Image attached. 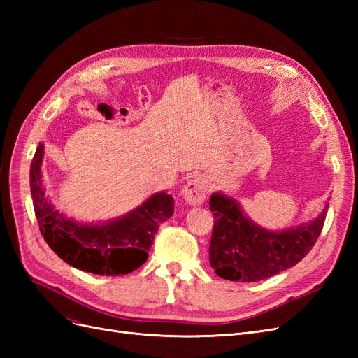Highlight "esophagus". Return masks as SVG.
<instances>
[{"mask_svg":"<svg viewBox=\"0 0 358 358\" xmlns=\"http://www.w3.org/2000/svg\"><path fill=\"white\" fill-rule=\"evenodd\" d=\"M209 191V182L203 176L192 178L182 189V197L191 206H200Z\"/></svg>","mask_w":358,"mask_h":358,"instance_id":"obj_1","label":"esophagus"}]
</instances>
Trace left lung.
Segmentation results:
<instances>
[{"label":"left lung","mask_w":358,"mask_h":358,"mask_svg":"<svg viewBox=\"0 0 358 358\" xmlns=\"http://www.w3.org/2000/svg\"><path fill=\"white\" fill-rule=\"evenodd\" d=\"M213 231L209 262L227 280L257 282L296 266L308 255L321 234L329 204L315 220L280 231L267 230L243 213L241 203L222 192L209 200Z\"/></svg>","instance_id":"8db88e82"}]
</instances>
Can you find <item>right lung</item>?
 I'll use <instances>...</instances> for the list:
<instances>
[{"label":"right lung","mask_w":358,"mask_h":358,"mask_svg":"<svg viewBox=\"0 0 358 358\" xmlns=\"http://www.w3.org/2000/svg\"><path fill=\"white\" fill-rule=\"evenodd\" d=\"M43 155L45 146L38 143L31 162L29 187L41 236L52 251L74 268L101 276L128 275L142 266L159 225L173 215L175 200L170 194L155 192L116 220L79 222L48 200L41 180Z\"/></svg>","instance_id":"1"}]
</instances>
